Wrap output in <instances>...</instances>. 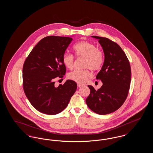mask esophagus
<instances>
[{
  "instance_id": "1",
  "label": "esophagus",
  "mask_w": 153,
  "mask_h": 153,
  "mask_svg": "<svg viewBox=\"0 0 153 153\" xmlns=\"http://www.w3.org/2000/svg\"><path fill=\"white\" fill-rule=\"evenodd\" d=\"M77 86H78L79 87H82V84H81L78 83V84H77Z\"/></svg>"
}]
</instances>
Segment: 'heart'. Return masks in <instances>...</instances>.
Returning <instances> with one entry per match:
<instances>
[{"instance_id": "b5f03b06", "label": "heart", "mask_w": 153, "mask_h": 153, "mask_svg": "<svg viewBox=\"0 0 153 153\" xmlns=\"http://www.w3.org/2000/svg\"><path fill=\"white\" fill-rule=\"evenodd\" d=\"M73 50L77 57L85 58L83 70L76 69L68 74V77L70 80L78 83H84L91 77L92 73L89 69L97 71L102 68L104 61L103 52L98 49L95 44L87 41H82L76 44ZM73 55L65 53L62 56V62L66 68L72 69L74 66Z\"/></svg>"}]
</instances>
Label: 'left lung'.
Wrapping results in <instances>:
<instances>
[{
    "label": "left lung",
    "mask_w": 153,
    "mask_h": 153,
    "mask_svg": "<svg viewBox=\"0 0 153 153\" xmlns=\"http://www.w3.org/2000/svg\"><path fill=\"white\" fill-rule=\"evenodd\" d=\"M91 36L99 40L104 54V64L96 77L102 85L97 91L88 85L91 92L86 103L95 113L106 115L117 111L125 102L130 86L131 68L119 45L107 38Z\"/></svg>",
    "instance_id": "1"
}]
</instances>
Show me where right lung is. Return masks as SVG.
Listing matches in <instances>:
<instances>
[{
	"instance_id": "1",
	"label": "right lung",
	"mask_w": 153,
	"mask_h": 153,
	"mask_svg": "<svg viewBox=\"0 0 153 153\" xmlns=\"http://www.w3.org/2000/svg\"><path fill=\"white\" fill-rule=\"evenodd\" d=\"M71 37L48 36L42 39L25 61L23 84L25 94L31 105L47 115H56L68 106L77 89V84L67 80L58 87L56 77L66 72L62 56L72 41Z\"/></svg>"
}]
</instances>
